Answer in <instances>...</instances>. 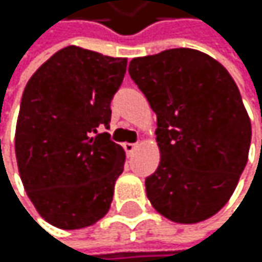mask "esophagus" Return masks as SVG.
I'll return each mask as SVG.
<instances>
[{
	"label": "esophagus",
	"instance_id": "34e87169",
	"mask_svg": "<svg viewBox=\"0 0 262 262\" xmlns=\"http://www.w3.org/2000/svg\"><path fill=\"white\" fill-rule=\"evenodd\" d=\"M137 147H138L137 143H125V144H124V149L127 150L128 154H130V152H134V150H135Z\"/></svg>",
	"mask_w": 262,
	"mask_h": 262
}]
</instances>
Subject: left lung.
<instances>
[{
    "label": "left lung",
    "instance_id": "obj_1",
    "mask_svg": "<svg viewBox=\"0 0 262 262\" xmlns=\"http://www.w3.org/2000/svg\"><path fill=\"white\" fill-rule=\"evenodd\" d=\"M128 74L157 115L160 162L146 179L150 204L174 223L210 219L234 193L248 160L251 122L237 84L193 48L134 58Z\"/></svg>",
    "mask_w": 262,
    "mask_h": 262
}]
</instances>
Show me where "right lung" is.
I'll return each instance as SVG.
<instances>
[{
	"instance_id": "1",
	"label": "right lung",
	"mask_w": 262,
	"mask_h": 262,
	"mask_svg": "<svg viewBox=\"0 0 262 262\" xmlns=\"http://www.w3.org/2000/svg\"><path fill=\"white\" fill-rule=\"evenodd\" d=\"M127 58L77 45L61 48L26 83L15 128V157L26 193L50 225L81 229L110 210L125 152L99 127Z\"/></svg>"
}]
</instances>
